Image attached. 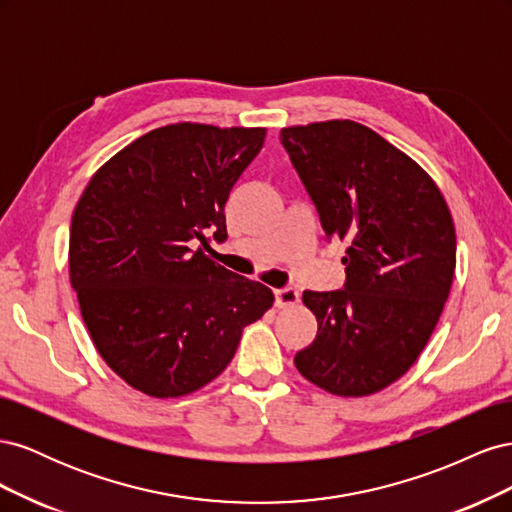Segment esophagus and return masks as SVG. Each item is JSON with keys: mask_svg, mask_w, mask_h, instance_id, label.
Wrapping results in <instances>:
<instances>
[{"mask_svg": "<svg viewBox=\"0 0 512 512\" xmlns=\"http://www.w3.org/2000/svg\"><path fill=\"white\" fill-rule=\"evenodd\" d=\"M299 303V292L294 288H280L275 290V305L277 307H290Z\"/></svg>", "mask_w": 512, "mask_h": 512, "instance_id": "1", "label": "esophagus"}]
</instances>
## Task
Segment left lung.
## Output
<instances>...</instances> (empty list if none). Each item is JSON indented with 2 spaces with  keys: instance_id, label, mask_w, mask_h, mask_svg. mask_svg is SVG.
Masks as SVG:
<instances>
[{
  "instance_id": "obj_1",
  "label": "left lung",
  "mask_w": 512,
  "mask_h": 512,
  "mask_svg": "<svg viewBox=\"0 0 512 512\" xmlns=\"http://www.w3.org/2000/svg\"><path fill=\"white\" fill-rule=\"evenodd\" d=\"M280 138L324 235L348 243L344 288L303 292L318 333L294 365L333 395L378 393L418 359L451 292V211L421 166L361 123L292 126Z\"/></svg>"
}]
</instances>
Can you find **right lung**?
I'll return each mask as SVG.
<instances>
[{"label": "right lung", "mask_w": 512, "mask_h": 512, "mask_svg": "<svg viewBox=\"0 0 512 512\" xmlns=\"http://www.w3.org/2000/svg\"><path fill=\"white\" fill-rule=\"evenodd\" d=\"M265 128L173 123L136 138L91 177L70 226V282L106 365L149 397L218 378L271 288L207 256L224 205ZM201 245H197V241Z\"/></svg>", "instance_id": "obj_1"}]
</instances>
